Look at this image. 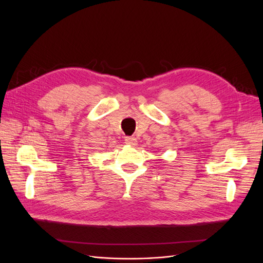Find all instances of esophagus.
Masks as SVG:
<instances>
[{
	"mask_svg": "<svg viewBox=\"0 0 263 263\" xmlns=\"http://www.w3.org/2000/svg\"><path fill=\"white\" fill-rule=\"evenodd\" d=\"M124 143H126L127 145H130V146H135L137 144V141L135 137H126Z\"/></svg>",
	"mask_w": 263,
	"mask_h": 263,
	"instance_id": "1",
	"label": "esophagus"
}]
</instances>
